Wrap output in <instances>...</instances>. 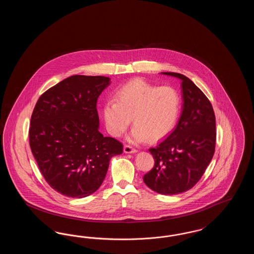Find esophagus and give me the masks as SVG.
Masks as SVG:
<instances>
[{"instance_id": "1", "label": "esophagus", "mask_w": 254, "mask_h": 254, "mask_svg": "<svg viewBox=\"0 0 254 254\" xmlns=\"http://www.w3.org/2000/svg\"><path fill=\"white\" fill-rule=\"evenodd\" d=\"M124 151L126 153H135V152H137V149L131 145H126L124 146Z\"/></svg>"}]
</instances>
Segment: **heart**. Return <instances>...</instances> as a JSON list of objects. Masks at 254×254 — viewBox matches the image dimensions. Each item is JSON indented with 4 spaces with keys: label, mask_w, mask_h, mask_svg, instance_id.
Segmentation results:
<instances>
[{
    "label": "heart",
    "mask_w": 254,
    "mask_h": 254,
    "mask_svg": "<svg viewBox=\"0 0 254 254\" xmlns=\"http://www.w3.org/2000/svg\"><path fill=\"white\" fill-rule=\"evenodd\" d=\"M181 107V95L175 87L159 86L137 78L122 85L116 91V100L106 102L103 116L110 135L121 136L133 119L130 141L142 142L148 137L154 142L174 129Z\"/></svg>",
    "instance_id": "heart-1"
}]
</instances>
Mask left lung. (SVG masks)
Here are the masks:
<instances>
[{
    "mask_svg": "<svg viewBox=\"0 0 254 254\" xmlns=\"http://www.w3.org/2000/svg\"><path fill=\"white\" fill-rule=\"evenodd\" d=\"M182 80L184 107L176 128L149 148L155 164L144 175L158 193H183L201 179L215 151L216 121L211 103L193 82L180 73L163 72Z\"/></svg>",
    "mask_w": 254,
    "mask_h": 254,
    "instance_id": "left-lung-1",
    "label": "left lung"
}]
</instances>
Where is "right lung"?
I'll use <instances>...</instances> for the list:
<instances>
[{
    "mask_svg": "<svg viewBox=\"0 0 254 254\" xmlns=\"http://www.w3.org/2000/svg\"><path fill=\"white\" fill-rule=\"evenodd\" d=\"M109 77L73 75L37 101L29 145L45 180L59 193L82 198L104 181L111 157L123 144L99 131L97 100Z\"/></svg>",
    "mask_w": 254,
    "mask_h": 254,
    "instance_id": "obj_1",
    "label": "right lung"
}]
</instances>
